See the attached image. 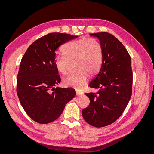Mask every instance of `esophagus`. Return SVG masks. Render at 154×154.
I'll return each instance as SVG.
<instances>
[{
  "label": "esophagus",
  "mask_w": 154,
  "mask_h": 154,
  "mask_svg": "<svg viewBox=\"0 0 154 154\" xmlns=\"http://www.w3.org/2000/svg\"><path fill=\"white\" fill-rule=\"evenodd\" d=\"M76 95H80V94H82V91H80L76 90Z\"/></svg>",
  "instance_id": "34e87169"
}]
</instances>
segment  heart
<instances>
[{
	"label": "heart",
	"instance_id": "obj_1",
	"mask_svg": "<svg viewBox=\"0 0 154 154\" xmlns=\"http://www.w3.org/2000/svg\"><path fill=\"white\" fill-rule=\"evenodd\" d=\"M62 51L64 56H57L55 58L58 71L62 75H67L74 63L76 70L64 79V85L77 89L82 88L88 75H94L101 67L103 48L100 42L94 38H83L65 45Z\"/></svg>",
	"mask_w": 154,
	"mask_h": 154
}]
</instances>
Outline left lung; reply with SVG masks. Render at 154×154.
<instances>
[{"label":"left lung","instance_id":"obj_1","mask_svg":"<svg viewBox=\"0 0 154 154\" xmlns=\"http://www.w3.org/2000/svg\"><path fill=\"white\" fill-rule=\"evenodd\" d=\"M90 35L100 39L103 60L98 74L88 85L98 91L85 93L90 104L83 109L82 116L93 127H103L120 117L131 97V58L123 44L114 35L106 32Z\"/></svg>","mask_w":154,"mask_h":154}]
</instances>
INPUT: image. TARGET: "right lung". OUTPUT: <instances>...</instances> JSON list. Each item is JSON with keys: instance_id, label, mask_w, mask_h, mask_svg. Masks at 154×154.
I'll list each match as a JSON object with an SVG mask.
<instances>
[{"instance_id": "right-lung-1", "label": "right lung", "mask_w": 154, "mask_h": 154, "mask_svg": "<svg viewBox=\"0 0 154 154\" xmlns=\"http://www.w3.org/2000/svg\"><path fill=\"white\" fill-rule=\"evenodd\" d=\"M51 32L32 43L21 60L17 75V93L27 114L40 124L54 122L76 95L71 88H54L61 81L54 61L56 51L77 38Z\"/></svg>"}]
</instances>
